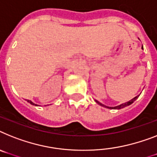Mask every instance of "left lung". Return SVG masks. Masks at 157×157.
<instances>
[{
	"label": "left lung",
	"mask_w": 157,
	"mask_h": 157,
	"mask_svg": "<svg viewBox=\"0 0 157 157\" xmlns=\"http://www.w3.org/2000/svg\"><path fill=\"white\" fill-rule=\"evenodd\" d=\"M142 48H143V46H142ZM138 97L139 96H136V97H134L133 99H132V100H130L129 101H128V102H126V103H124V104H121V105H118V106H115V107H109V106H106V105H103V104H101V102H99V101H97V100H95V101L97 102L98 105H100L101 106H102V107H105V108H107V109H123V108L126 107V106H128V105H132V104L133 103L134 101L136 100V99L138 98Z\"/></svg>",
	"instance_id": "8db88e82"
}]
</instances>
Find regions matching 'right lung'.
<instances>
[{
	"mask_svg": "<svg viewBox=\"0 0 157 157\" xmlns=\"http://www.w3.org/2000/svg\"><path fill=\"white\" fill-rule=\"evenodd\" d=\"M27 101H28V102H29V104H31V105H35V106H38L37 105H36V104H34L33 102H32V101H29V100H28Z\"/></svg>",
	"mask_w": 157,
	"mask_h": 157,
	"instance_id": "right-lung-1",
	"label": "right lung"
}]
</instances>
